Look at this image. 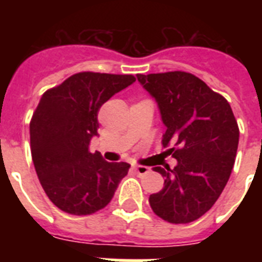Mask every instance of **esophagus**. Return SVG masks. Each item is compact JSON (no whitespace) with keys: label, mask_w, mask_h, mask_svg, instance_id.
Returning <instances> with one entry per match:
<instances>
[{"label":"esophagus","mask_w":262,"mask_h":262,"mask_svg":"<svg viewBox=\"0 0 262 262\" xmlns=\"http://www.w3.org/2000/svg\"><path fill=\"white\" fill-rule=\"evenodd\" d=\"M132 168L135 170L136 174L139 175H145L149 172V167H147V166H140V164H133L132 166Z\"/></svg>","instance_id":"esophagus-1"}]
</instances>
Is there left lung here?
Masks as SVG:
<instances>
[{"instance_id": "8db88e82", "label": "left lung", "mask_w": 262, "mask_h": 262, "mask_svg": "<svg viewBox=\"0 0 262 262\" xmlns=\"http://www.w3.org/2000/svg\"><path fill=\"white\" fill-rule=\"evenodd\" d=\"M159 104L163 147L177 159L174 168L154 167L164 177L149 195L155 215L172 224L194 222L222 194L235 162L239 127L230 103L187 72L137 75Z\"/></svg>"}]
</instances>
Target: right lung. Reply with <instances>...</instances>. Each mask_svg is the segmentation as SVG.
Masks as SVG:
<instances>
[{
  "label": "right lung",
  "instance_id": "1",
  "mask_svg": "<svg viewBox=\"0 0 262 262\" xmlns=\"http://www.w3.org/2000/svg\"><path fill=\"white\" fill-rule=\"evenodd\" d=\"M135 81L133 75L80 72L42 95L30 122L31 155L43 190L61 211H100L129 171L130 164L90 152V141L103 103Z\"/></svg>",
  "mask_w": 262,
  "mask_h": 262
}]
</instances>
